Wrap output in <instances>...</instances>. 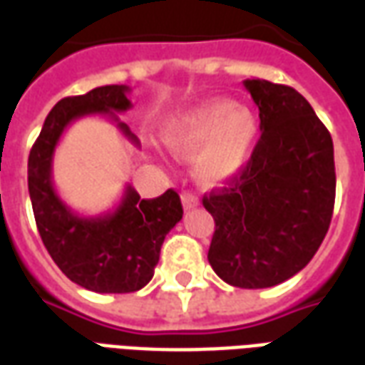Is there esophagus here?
<instances>
[{
    "label": "esophagus",
    "mask_w": 365,
    "mask_h": 365,
    "mask_svg": "<svg viewBox=\"0 0 365 365\" xmlns=\"http://www.w3.org/2000/svg\"><path fill=\"white\" fill-rule=\"evenodd\" d=\"M182 203H183V209H193V207L199 205V199L197 195H193L191 191H183Z\"/></svg>",
    "instance_id": "obj_1"
}]
</instances>
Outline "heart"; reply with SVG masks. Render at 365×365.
I'll return each mask as SVG.
<instances>
[{"mask_svg": "<svg viewBox=\"0 0 365 365\" xmlns=\"http://www.w3.org/2000/svg\"><path fill=\"white\" fill-rule=\"evenodd\" d=\"M258 130V120L246 107L219 99L168 120L164 143L180 158L197 156L195 170L203 182L221 183L246 166Z\"/></svg>", "mask_w": 365, "mask_h": 365, "instance_id": "1", "label": "heart"}]
</instances>
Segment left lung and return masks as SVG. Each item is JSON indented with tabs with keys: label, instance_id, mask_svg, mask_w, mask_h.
Returning a JSON list of instances; mask_svg holds the SVG:
<instances>
[{
	"label": "left lung",
	"instance_id": "8db88e82",
	"mask_svg": "<svg viewBox=\"0 0 365 365\" xmlns=\"http://www.w3.org/2000/svg\"><path fill=\"white\" fill-rule=\"evenodd\" d=\"M262 136L245 170L203 197L215 219L209 264L242 289L283 283L305 268L329 230L336 174L327 127L289 86L246 80Z\"/></svg>",
	"mask_w": 365,
	"mask_h": 365
}]
</instances>
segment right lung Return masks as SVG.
I'll use <instances>...</instances> for the list:
<instances>
[{
  "instance_id": "1",
  "label": "right lung",
  "mask_w": 365,
  "mask_h": 365,
  "mask_svg": "<svg viewBox=\"0 0 365 365\" xmlns=\"http://www.w3.org/2000/svg\"><path fill=\"white\" fill-rule=\"evenodd\" d=\"M128 91V86H101L83 96L60 99L44 119L29 154V195L38 235L64 275L96 293L143 289L154 275L164 238L183 215L174 190L156 199H140L135 187L127 185L119 205L97 217L74 213L54 190V150L76 119L105 115L138 146V138L117 117V113L130 109Z\"/></svg>"
}]
</instances>
